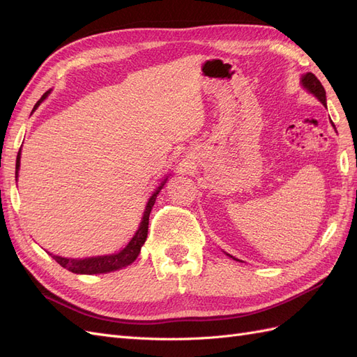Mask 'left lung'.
<instances>
[{
	"label": "left lung",
	"instance_id": "1",
	"mask_svg": "<svg viewBox=\"0 0 357 357\" xmlns=\"http://www.w3.org/2000/svg\"><path fill=\"white\" fill-rule=\"evenodd\" d=\"M301 83H302V86H304V88L310 92V93H312L316 96V98L326 107V91H325V88H323L321 86V83H320V80L316 77L314 74L312 73H307V74H304L302 75V79H301ZM331 123H332V126L335 128V125H333V122L331 121ZM232 257V256H231ZM235 259V257H234ZM235 261H238V259H235Z\"/></svg>",
	"mask_w": 357,
	"mask_h": 357
}]
</instances>
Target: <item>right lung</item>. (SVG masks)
I'll return each instance as SVG.
<instances>
[{
	"label": "right lung",
	"instance_id": "right-lung-1",
	"mask_svg": "<svg viewBox=\"0 0 357 357\" xmlns=\"http://www.w3.org/2000/svg\"><path fill=\"white\" fill-rule=\"evenodd\" d=\"M50 93V91H47L41 98L37 101V104L34 105V110L41 104V101H45L47 98V95ZM32 110V112H34ZM20 167V150L16 158V180H17V171ZM167 178L160 183V186L153 192V195L149 198V202L146 205V210L143 214L142 223H139L138 229L135 232V235L132 236V240L126 244L125 248H122L121 252L113 253V255H105V256H93V257H84V259H70V257H62V256H56L49 253L55 261L63 266L68 271L74 273V274H102V273H110V271H116V269H121L123 266L131 265L135 259L139 255V250H142L143 244L146 243L147 238V229H149V215L150 211H152L155 201L158 193L160 192L162 186L165 185Z\"/></svg>",
	"mask_w": 357,
	"mask_h": 357
}]
</instances>
